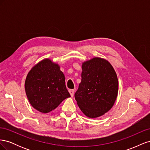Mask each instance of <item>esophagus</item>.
Masks as SVG:
<instances>
[{
	"mask_svg": "<svg viewBox=\"0 0 150 150\" xmlns=\"http://www.w3.org/2000/svg\"><path fill=\"white\" fill-rule=\"evenodd\" d=\"M69 93H70V94H71V97H73L74 93V89H69Z\"/></svg>",
	"mask_w": 150,
	"mask_h": 150,
	"instance_id": "34e87169",
	"label": "esophagus"
}]
</instances>
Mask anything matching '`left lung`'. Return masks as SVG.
Here are the masks:
<instances>
[{
	"instance_id": "left-lung-1",
	"label": "left lung",
	"mask_w": 150,
	"mask_h": 150,
	"mask_svg": "<svg viewBox=\"0 0 150 150\" xmlns=\"http://www.w3.org/2000/svg\"><path fill=\"white\" fill-rule=\"evenodd\" d=\"M82 69L75 99L86 116L95 118L105 114L114 105L118 80L114 68L102 58L94 57L84 62Z\"/></svg>"
}]
</instances>
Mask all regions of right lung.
Listing matches in <instances>:
<instances>
[{
  "mask_svg": "<svg viewBox=\"0 0 150 150\" xmlns=\"http://www.w3.org/2000/svg\"><path fill=\"white\" fill-rule=\"evenodd\" d=\"M25 90L32 106L42 113L54 110L66 98L71 97L59 66L49 59L39 62L29 72Z\"/></svg>",
  "mask_w": 150,
  "mask_h": 150,
  "instance_id": "right-lung-1",
  "label": "right lung"
}]
</instances>
